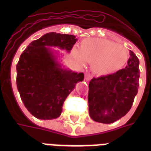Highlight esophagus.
Returning <instances> with one entry per match:
<instances>
[{
  "mask_svg": "<svg viewBox=\"0 0 151 151\" xmlns=\"http://www.w3.org/2000/svg\"><path fill=\"white\" fill-rule=\"evenodd\" d=\"M91 75L90 74H88V73H85V81H88L91 79Z\"/></svg>",
  "mask_w": 151,
  "mask_h": 151,
  "instance_id": "1",
  "label": "esophagus"
}]
</instances>
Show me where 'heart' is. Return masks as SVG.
I'll list each match as a JSON object with an SVG mask.
<instances>
[{
	"instance_id": "heart-1",
	"label": "heart",
	"mask_w": 151,
	"mask_h": 151,
	"mask_svg": "<svg viewBox=\"0 0 151 151\" xmlns=\"http://www.w3.org/2000/svg\"><path fill=\"white\" fill-rule=\"evenodd\" d=\"M74 59L81 66L92 63L95 73L110 75L122 70L129 61V52L114 41L103 38H85L80 44L79 51H72Z\"/></svg>"
}]
</instances>
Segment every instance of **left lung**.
Returning a JSON list of instances; mask_svg holds the SVG:
<instances>
[{"label":"left lung","instance_id":"obj_1","mask_svg":"<svg viewBox=\"0 0 151 151\" xmlns=\"http://www.w3.org/2000/svg\"><path fill=\"white\" fill-rule=\"evenodd\" d=\"M139 61L130 51L126 67L110 75L93 78L89 82L88 112L95 122L110 124L131 109L138 92Z\"/></svg>","mask_w":151,"mask_h":151}]
</instances>
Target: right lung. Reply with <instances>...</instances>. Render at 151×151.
I'll return each mask as SVG.
<instances>
[{
  "mask_svg": "<svg viewBox=\"0 0 151 151\" xmlns=\"http://www.w3.org/2000/svg\"><path fill=\"white\" fill-rule=\"evenodd\" d=\"M69 34L51 32L32 41L20 55L16 66V84L28 111L41 120L59 117L66 97L84 73L62 67L50 48L58 47L70 52L78 41Z\"/></svg>",
  "mask_w": 151,
  "mask_h": 151,
  "instance_id": "right-lung-1",
  "label": "right lung"
}]
</instances>
